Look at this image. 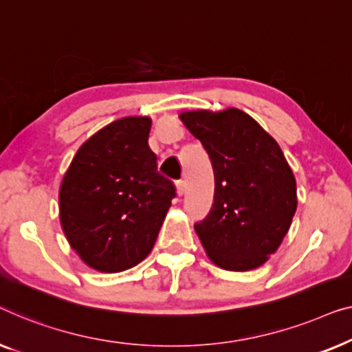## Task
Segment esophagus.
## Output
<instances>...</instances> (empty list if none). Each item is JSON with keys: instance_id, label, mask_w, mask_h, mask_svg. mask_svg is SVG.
<instances>
[{"instance_id": "obj_1", "label": "esophagus", "mask_w": 352, "mask_h": 352, "mask_svg": "<svg viewBox=\"0 0 352 352\" xmlns=\"http://www.w3.org/2000/svg\"><path fill=\"white\" fill-rule=\"evenodd\" d=\"M175 186H177V195H178V196H183V195H185V188H186V186H185V182H183V180H178Z\"/></svg>"}]
</instances>
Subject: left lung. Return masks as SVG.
Returning a JSON list of instances; mask_svg holds the SVG:
<instances>
[{"instance_id":"obj_1","label":"left lung","mask_w":352,"mask_h":352,"mask_svg":"<svg viewBox=\"0 0 352 352\" xmlns=\"http://www.w3.org/2000/svg\"><path fill=\"white\" fill-rule=\"evenodd\" d=\"M180 120L210 157L214 204L195 230L209 258L228 271L266 263L289 231L296 182L280 146L237 108L185 111Z\"/></svg>"}]
</instances>
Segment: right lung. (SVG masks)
I'll use <instances>...</instances> for the list:
<instances>
[{"mask_svg": "<svg viewBox=\"0 0 352 352\" xmlns=\"http://www.w3.org/2000/svg\"><path fill=\"white\" fill-rule=\"evenodd\" d=\"M151 118L113 121L79 146L58 192L72 249L100 273L140 263L160 234L175 186L148 145Z\"/></svg>", "mask_w": 352, "mask_h": 352, "instance_id": "right-lung-1", "label": "right lung"}]
</instances>
